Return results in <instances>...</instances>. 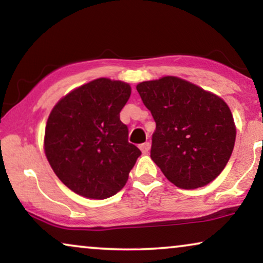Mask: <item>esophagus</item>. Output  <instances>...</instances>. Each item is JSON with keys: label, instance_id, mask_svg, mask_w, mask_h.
Masks as SVG:
<instances>
[{"label": "esophagus", "instance_id": "obj_1", "mask_svg": "<svg viewBox=\"0 0 263 263\" xmlns=\"http://www.w3.org/2000/svg\"><path fill=\"white\" fill-rule=\"evenodd\" d=\"M139 149L142 150L143 154H148L149 150H150V143H149V142L143 143V144L139 145Z\"/></svg>", "mask_w": 263, "mask_h": 263}]
</instances>
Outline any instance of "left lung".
<instances>
[{
	"label": "left lung",
	"mask_w": 263,
	"mask_h": 263,
	"mask_svg": "<svg viewBox=\"0 0 263 263\" xmlns=\"http://www.w3.org/2000/svg\"><path fill=\"white\" fill-rule=\"evenodd\" d=\"M137 91L156 122L150 157L180 189L215 179L229 162L236 125L225 101L178 77L142 82Z\"/></svg>",
	"instance_id": "8db88e82"
}]
</instances>
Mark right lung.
<instances>
[{"label":"right lung","mask_w":263,"mask_h":263,"mask_svg":"<svg viewBox=\"0 0 263 263\" xmlns=\"http://www.w3.org/2000/svg\"><path fill=\"white\" fill-rule=\"evenodd\" d=\"M129 95L127 83L99 78L72 90L52 108L44 152L69 190L104 199L125 186L142 154L128 143V128L120 120Z\"/></svg>","instance_id":"1"}]
</instances>
